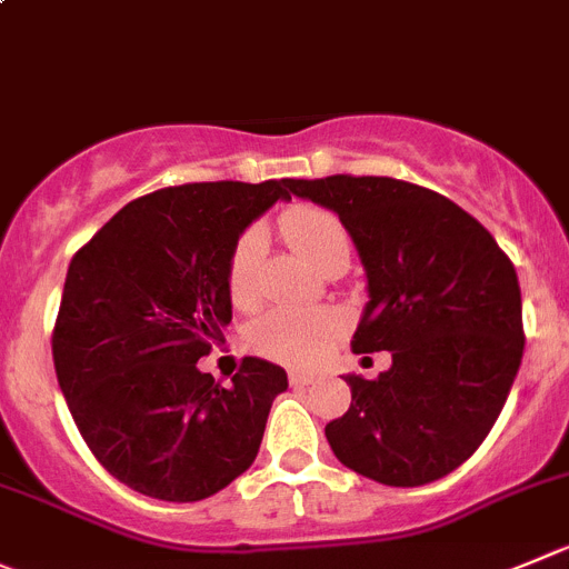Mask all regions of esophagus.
<instances>
[{
	"mask_svg": "<svg viewBox=\"0 0 569 569\" xmlns=\"http://www.w3.org/2000/svg\"><path fill=\"white\" fill-rule=\"evenodd\" d=\"M316 382V375H307V371H290V386H312Z\"/></svg>",
	"mask_w": 569,
	"mask_h": 569,
	"instance_id": "obj_1",
	"label": "esophagus"
}]
</instances>
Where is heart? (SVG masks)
I'll use <instances>...</instances> for the list:
<instances>
[{
	"instance_id": "heart-1",
	"label": "heart",
	"mask_w": 569,
	"mask_h": 569,
	"mask_svg": "<svg viewBox=\"0 0 569 569\" xmlns=\"http://www.w3.org/2000/svg\"><path fill=\"white\" fill-rule=\"evenodd\" d=\"M281 231L290 246L316 270L329 276L343 270L351 257V237L338 214L321 207H290L279 218ZM268 251V234L262 226H251L240 234L229 259V296L240 310H253L262 299V262ZM346 332V316L332 307L318 310H273L259 318L251 329L253 349L264 357L290 362V366H312L321 360L338 335Z\"/></svg>"
}]
</instances>
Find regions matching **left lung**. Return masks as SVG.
I'll use <instances>...</instances> for the list:
<instances>
[{
    "label": "left lung",
    "instance_id": "obj_1",
    "mask_svg": "<svg viewBox=\"0 0 569 569\" xmlns=\"http://www.w3.org/2000/svg\"><path fill=\"white\" fill-rule=\"evenodd\" d=\"M290 192L340 218L369 301L351 346L391 351L377 380L346 375L351 405L327 441L351 472L386 486L450 475L495 427L522 362L517 270L450 198L377 176L290 178Z\"/></svg>",
    "mask_w": 569,
    "mask_h": 569
}]
</instances>
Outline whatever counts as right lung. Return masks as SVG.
I'll return each mask as SVG.
<instances>
[{
	"instance_id": "obj_1",
	"label": "right lung",
	"mask_w": 569,
	"mask_h": 569,
	"mask_svg": "<svg viewBox=\"0 0 569 569\" xmlns=\"http://www.w3.org/2000/svg\"><path fill=\"white\" fill-rule=\"evenodd\" d=\"M290 178L209 181L119 209L72 257L52 332L58 386L97 461L153 500L218 495L253 463L281 366L246 357L223 388L198 369L231 321L229 259Z\"/></svg>"
}]
</instances>
